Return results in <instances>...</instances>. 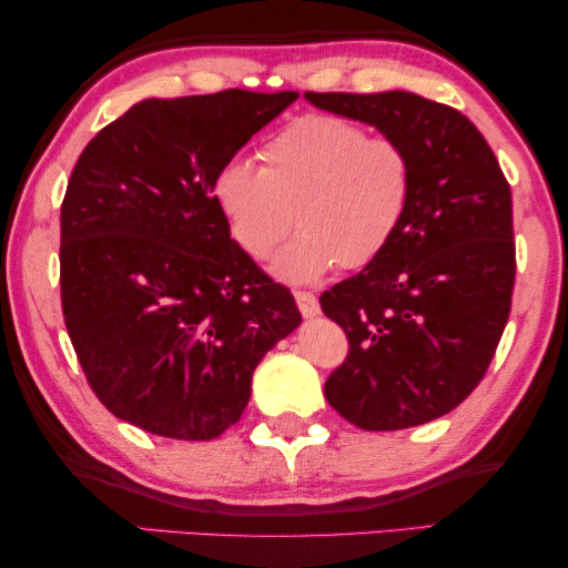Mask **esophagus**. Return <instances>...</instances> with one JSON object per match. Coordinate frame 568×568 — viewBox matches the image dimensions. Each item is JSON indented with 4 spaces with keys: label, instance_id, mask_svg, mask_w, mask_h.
<instances>
[{
    "label": "esophagus",
    "instance_id": "obj_1",
    "mask_svg": "<svg viewBox=\"0 0 568 568\" xmlns=\"http://www.w3.org/2000/svg\"><path fill=\"white\" fill-rule=\"evenodd\" d=\"M294 300H297L300 313L305 317H315L321 313V305H317V297L313 292H294Z\"/></svg>",
    "mask_w": 568,
    "mask_h": 568
}]
</instances>
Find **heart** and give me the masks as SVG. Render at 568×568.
Wrapping results in <instances>:
<instances>
[{
  "instance_id": "1",
  "label": "heart",
  "mask_w": 568,
  "mask_h": 568,
  "mask_svg": "<svg viewBox=\"0 0 568 568\" xmlns=\"http://www.w3.org/2000/svg\"><path fill=\"white\" fill-rule=\"evenodd\" d=\"M263 168L222 162L212 199L247 258L263 261L292 222L297 237L276 255L278 278L307 284L328 271L377 261L406 224L416 196V165L395 139H369L338 115H302L261 150Z\"/></svg>"
}]
</instances>
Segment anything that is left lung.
I'll return each instance as SVG.
<instances>
[{
    "label": "left lung",
    "instance_id": "left-lung-1",
    "mask_svg": "<svg viewBox=\"0 0 568 568\" xmlns=\"http://www.w3.org/2000/svg\"><path fill=\"white\" fill-rule=\"evenodd\" d=\"M305 100L369 123L416 165L414 209L393 245L321 297L348 338L325 398L367 432L434 422L476 390L509 321V183L484 134L455 108L403 90Z\"/></svg>",
    "mask_w": 568,
    "mask_h": 568
}]
</instances>
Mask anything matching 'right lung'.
<instances>
[{
    "label": "right lung",
    "instance_id": "1",
    "mask_svg": "<svg viewBox=\"0 0 568 568\" xmlns=\"http://www.w3.org/2000/svg\"><path fill=\"white\" fill-rule=\"evenodd\" d=\"M297 92L146 98L84 146L61 204V307L100 403L170 439H214L302 323L232 243L214 173Z\"/></svg>",
    "mask_w": 568,
    "mask_h": 568
}]
</instances>
